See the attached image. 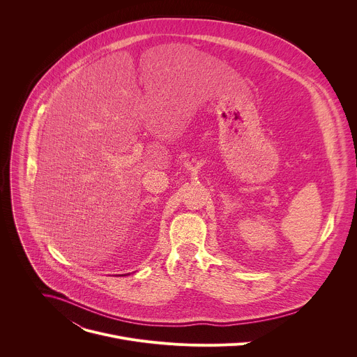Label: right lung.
<instances>
[{"mask_svg": "<svg viewBox=\"0 0 357 357\" xmlns=\"http://www.w3.org/2000/svg\"><path fill=\"white\" fill-rule=\"evenodd\" d=\"M124 275H130V273H128V274H124Z\"/></svg>", "mask_w": 357, "mask_h": 357, "instance_id": "add662e5", "label": "right lung"}]
</instances>
